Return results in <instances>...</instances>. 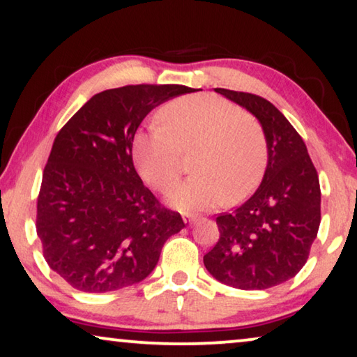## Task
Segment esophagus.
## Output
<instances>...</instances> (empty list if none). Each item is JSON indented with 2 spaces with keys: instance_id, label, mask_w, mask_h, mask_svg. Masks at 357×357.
<instances>
[{
  "instance_id": "obj_1",
  "label": "esophagus",
  "mask_w": 357,
  "mask_h": 357,
  "mask_svg": "<svg viewBox=\"0 0 357 357\" xmlns=\"http://www.w3.org/2000/svg\"><path fill=\"white\" fill-rule=\"evenodd\" d=\"M183 220H184L185 225H192V222L197 220V216L194 215V213H184Z\"/></svg>"
}]
</instances>
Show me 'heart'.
Listing matches in <instances>:
<instances>
[{
  "instance_id": "1",
  "label": "heart",
  "mask_w": 357,
  "mask_h": 357,
  "mask_svg": "<svg viewBox=\"0 0 357 357\" xmlns=\"http://www.w3.org/2000/svg\"><path fill=\"white\" fill-rule=\"evenodd\" d=\"M153 123L132 139L141 178L167 192L181 173V153L194 152L192 178L174 185L169 204L181 210H210L226 199L241 202L257 189L268 163L261 125L238 105L218 96L192 94L169 100Z\"/></svg>"
}]
</instances>
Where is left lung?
I'll return each mask as SVG.
<instances>
[{
	"label": "left lung",
	"mask_w": 357,
	"mask_h": 357,
	"mask_svg": "<svg viewBox=\"0 0 357 357\" xmlns=\"http://www.w3.org/2000/svg\"><path fill=\"white\" fill-rule=\"evenodd\" d=\"M257 116L268 141L259 188L216 218L220 238L204 257L208 273L242 290H264L300 273L321 225V185L305 141L261 96L215 88Z\"/></svg>",
	"instance_id": "obj_1"
}]
</instances>
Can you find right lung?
Here are the masks:
<instances>
[{"label": "right lung", "mask_w": 357, "mask_h": 357, "mask_svg": "<svg viewBox=\"0 0 357 357\" xmlns=\"http://www.w3.org/2000/svg\"><path fill=\"white\" fill-rule=\"evenodd\" d=\"M183 84H128L93 96L57 132L36 202L43 257L73 289L104 294L152 273L163 243L184 227L132 163L146 115Z\"/></svg>", "instance_id": "obj_1"}]
</instances>
